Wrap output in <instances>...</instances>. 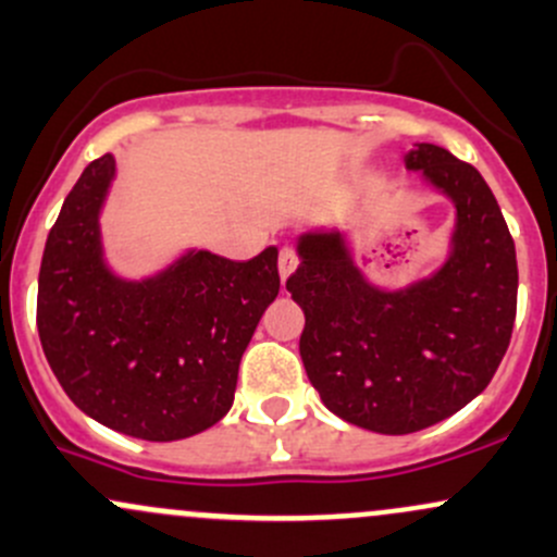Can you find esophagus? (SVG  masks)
I'll list each match as a JSON object with an SVG mask.
<instances>
[{
	"label": "esophagus",
	"instance_id": "obj_1",
	"mask_svg": "<svg viewBox=\"0 0 557 557\" xmlns=\"http://www.w3.org/2000/svg\"><path fill=\"white\" fill-rule=\"evenodd\" d=\"M277 267H280V280H288L293 272H296V267H298V256H296V250H293L290 246H283L280 248V261H277Z\"/></svg>",
	"mask_w": 557,
	"mask_h": 557
}]
</instances>
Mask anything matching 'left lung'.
<instances>
[{
	"label": "left lung",
	"instance_id": "8db88e82",
	"mask_svg": "<svg viewBox=\"0 0 557 557\" xmlns=\"http://www.w3.org/2000/svg\"><path fill=\"white\" fill-rule=\"evenodd\" d=\"M405 166L455 206L442 267L383 288L357 267L344 232L309 230L288 277L307 317L298 348L322 405L386 436L442 423L488 386L518 298L516 243L484 176L431 143L414 145Z\"/></svg>",
	"mask_w": 557,
	"mask_h": 557
}]
</instances>
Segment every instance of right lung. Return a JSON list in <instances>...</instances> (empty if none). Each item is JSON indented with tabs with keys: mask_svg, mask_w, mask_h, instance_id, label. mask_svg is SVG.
Segmentation results:
<instances>
[{
	"mask_svg": "<svg viewBox=\"0 0 557 557\" xmlns=\"http://www.w3.org/2000/svg\"><path fill=\"white\" fill-rule=\"evenodd\" d=\"M113 180L115 158L106 152L78 176L47 237L36 298L41 348L91 420L145 442H176L230 412L243 351L277 298V248L250 261L189 248L150 277H119L100 230Z\"/></svg>",
	"mask_w": 557,
	"mask_h": 557,
	"instance_id": "obj_1",
	"label": "right lung"
}]
</instances>
